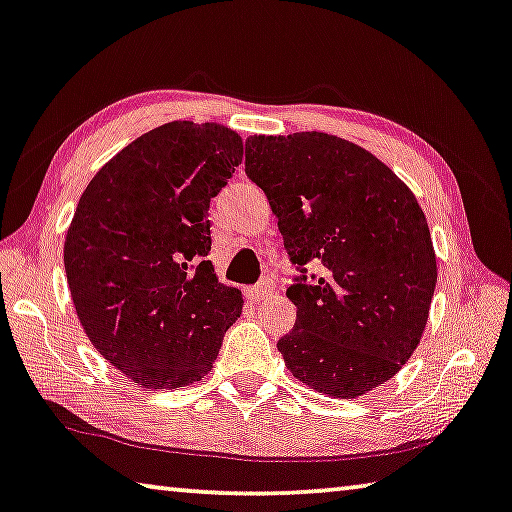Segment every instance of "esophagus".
I'll use <instances>...</instances> for the list:
<instances>
[{
	"mask_svg": "<svg viewBox=\"0 0 512 512\" xmlns=\"http://www.w3.org/2000/svg\"><path fill=\"white\" fill-rule=\"evenodd\" d=\"M270 293H272V286L270 283H261V286H254V288H249L247 290V297L254 304H258V302H263V300H267V297H270Z\"/></svg>",
	"mask_w": 512,
	"mask_h": 512,
	"instance_id": "34e87169",
	"label": "esophagus"
}]
</instances>
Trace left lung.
Returning <instances> with one entry per match:
<instances>
[{
    "instance_id": "1",
    "label": "left lung",
    "mask_w": 512,
    "mask_h": 512,
    "mask_svg": "<svg viewBox=\"0 0 512 512\" xmlns=\"http://www.w3.org/2000/svg\"><path fill=\"white\" fill-rule=\"evenodd\" d=\"M247 176L279 219L290 261L322 274L286 290L293 332L277 348L313 391L359 398L421 343L437 256L414 192L382 160L327 132L251 135Z\"/></svg>"
}]
</instances>
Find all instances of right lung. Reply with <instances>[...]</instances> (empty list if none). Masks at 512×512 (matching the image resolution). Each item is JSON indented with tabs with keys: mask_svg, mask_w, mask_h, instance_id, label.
<instances>
[{
	"mask_svg": "<svg viewBox=\"0 0 512 512\" xmlns=\"http://www.w3.org/2000/svg\"><path fill=\"white\" fill-rule=\"evenodd\" d=\"M222 123L171 121L137 137L86 185L64 242L66 279L93 348L144 389L199 382L242 313L217 281L210 199L242 162Z\"/></svg>",
	"mask_w": 512,
	"mask_h": 512,
	"instance_id": "1",
	"label": "right lung"
}]
</instances>
